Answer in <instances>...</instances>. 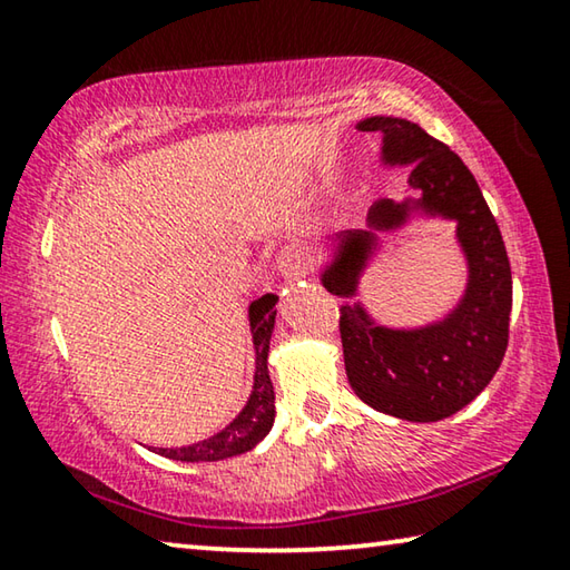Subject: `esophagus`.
I'll use <instances>...</instances> for the list:
<instances>
[{
  "mask_svg": "<svg viewBox=\"0 0 570 570\" xmlns=\"http://www.w3.org/2000/svg\"><path fill=\"white\" fill-rule=\"evenodd\" d=\"M278 272L286 278H302L308 274V256L302 246H286L278 254Z\"/></svg>",
  "mask_w": 570,
  "mask_h": 570,
  "instance_id": "1",
  "label": "esophagus"
}]
</instances>
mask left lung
Masks as SVG:
<instances>
[{"label": "left lung", "mask_w": 570, "mask_h": 570, "mask_svg": "<svg viewBox=\"0 0 570 570\" xmlns=\"http://www.w3.org/2000/svg\"><path fill=\"white\" fill-rule=\"evenodd\" d=\"M382 132L384 166H410L417 198H380L366 228L336 234L332 264L322 272L330 294L346 298L340 332L344 366L356 397L377 412L407 422H438L460 412L495 377L508 346L513 276L508 250L480 186L445 142L417 122L374 115L356 122ZM412 213L455 219L469 262V286L456 308L417 331H392L374 323L361 303L351 304L361 272L379 245L377 229L401 227Z\"/></svg>", "instance_id": "left-lung-1"}]
</instances>
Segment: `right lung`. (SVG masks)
<instances>
[{"label": "right lung", "instance_id": "obj_1", "mask_svg": "<svg viewBox=\"0 0 570 570\" xmlns=\"http://www.w3.org/2000/svg\"><path fill=\"white\" fill-rule=\"evenodd\" d=\"M276 294H264L248 306V324L256 350V372L254 390H250L248 402L236 414L234 422H228L216 435L193 442V445L158 448L153 452L180 462H218L244 455V452L254 450L268 435L276 417L274 384L272 377H268V342H272L276 324Z\"/></svg>", "mask_w": 570, "mask_h": 570}]
</instances>
